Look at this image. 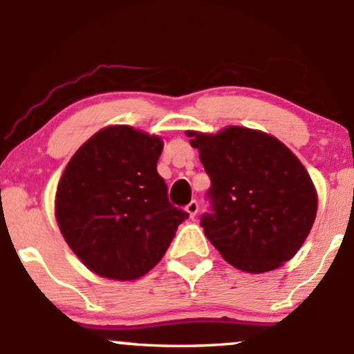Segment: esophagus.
Listing matches in <instances>:
<instances>
[{"mask_svg": "<svg viewBox=\"0 0 354 354\" xmlns=\"http://www.w3.org/2000/svg\"><path fill=\"white\" fill-rule=\"evenodd\" d=\"M198 209H200V205H198V201H196V200L189 201V203H188V205H186V211H188V213H189V216H191V218H194V216H196Z\"/></svg>", "mask_w": 354, "mask_h": 354, "instance_id": "1", "label": "esophagus"}]
</instances>
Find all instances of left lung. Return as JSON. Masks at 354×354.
I'll use <instances>...</instances> for the list:
<instances>
[{"mask_svg":"<svg viewBox=\"0 0 354 354\" xmlns=\"http://www.w3.org/2000/svg\"><path fill=\"white\" fill-rule=\"evenodd\" d=\"M188 136L211 180V211L201 216L211 245L246 273H265L290 261L318 209L301 161L274 136L241 126Z\"/></svg>","mask_w":354,"mask_h":354,"instance_id":"obj_1","label":"left lung"}]
</instances>
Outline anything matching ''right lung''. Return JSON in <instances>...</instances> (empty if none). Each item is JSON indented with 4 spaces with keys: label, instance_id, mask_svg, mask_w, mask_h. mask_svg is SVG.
<instances>
[{
    "label": "right lung",
    "instance_id": "obj_1",
    "mask_svg": "<svg viewBox=\"0 0 354 354\" xmlns=\"http://www.w3.org/2000/svg\"><path fill=\"white\" fill-rule=\"evenodd\" d=\"M163 141L126 124L103 128L84 143L56 189V221L84 266L129 281L163 258L189 216L168 200L156 171Z\"/></svg>",
    "mask_w": 354,
    "mask_h": 354
}]
</instances>
